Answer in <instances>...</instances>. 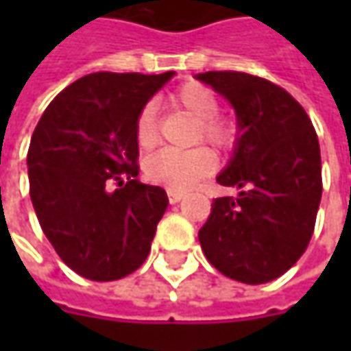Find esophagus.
<instances>
[{"instance_id":"esophagus-1","label":"esophagus","mask_w":351,"mask_h":351,"mask_svg":"<svg viewBox=\"0 0 351 351\" xmlns=\"http://www.w3.org/2000/svg\"><path fill=\"white\" fill-rule=\"evenodd\" d=\"M168 199L169 203H180L183 199V193H180V191H173V189H168Z\"/></svg>"}]
</instances>
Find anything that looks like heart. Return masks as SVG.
Here are the masks:
<instances>
[{"label":"heart","instance_id":"obj_1","mask_svg":"<svg viewBox=\"0 0 351 351\" xmlns=\"http://www.w3.org/2000/svg\"><path fill=\"white\" fill-rule=\"evenodd\" d=\"M168 101L171 107L182 109L195 119V142H207L217 152L232 150L238 128L230 119L219 117L221 99L209 86L199 82H187L169 93ZM134 138L141 150H150L156 146L158 130H156V113L152 105L142 107V111L136 117ZM215 164H217L215 156L207 148L160 150L158 154L146 160L144 171L150 182L162 183L173 191H187L195 187L201 180H205L215 169Z\"/></svg>","mask_w":351,"mask_h":351}]
</instances>
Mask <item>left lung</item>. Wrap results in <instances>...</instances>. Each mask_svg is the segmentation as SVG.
Instances as JSON below:
<instances>
[{
  "label": "left lung",
  "instance_id": "left-lung-1",
  "mask_svg": "<svg viewBox=\"0 0 351 351\" xmlns=\"http://www.w3.org/2000/svg\"><path fill=\"white\" fill-rule=\"evenodd\" d=\"M197 80L234 107L238 138L217 182L238 187L219 197L199 230L203 254L223 276L260 285L283 276L304 254L322 197L317 132L283 88L244 72Z\"/></svg>",
  "mask_w": 351,
  "mask_h": 351
}]
</instances>
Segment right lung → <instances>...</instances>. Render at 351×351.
I'll use <instances>...</instances> for the list:
<instances>
[{
    "instance_id": "right-lung-1",
    "label": "right lung",
    "mask_w": 351,
    "mask_h": 351,
    "mask_svg": "<svg viewBox=\"0 0 351 351\" xmlns=\"http://www.w3.org/2000/svg\"><path fill=\"white\" fill-rule=\"evenodd\" d=\"M171 75H84L52 99L34 128L31 201L43 232L77 276L115 281L150 254L168 195L136 180L134 123Z\"/></svg>"
}]
</instances>
